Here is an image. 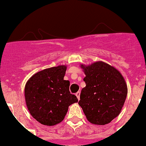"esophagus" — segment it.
I'll use <instances>...</instances> for the list:
<instances>
[{
    "instance_id": "esophagus-1",
    "label": "esophagus",
    "mask_w": 146,
    "mask_h": 146,
    "mask_svg": "<svg viewBox=\"0 0 146 146\" xmlns=\"http://www.w3.org/2000/svg\"><path fill=\"white\" fill-rule=\"evenodd\" d=\"M76 96H77V98H78V100H80V92H78L77 93H76Z\"/></svg>"
}]
</instances>
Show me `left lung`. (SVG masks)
Listing matches in <instances>:
<instances>
[{"instance_id": "1", "label": "left lung", "mask_w": 146, "mask_h": 146, "mask_svg": "<svg viewBox=\"0 0 146 146\" xmlns=\"http://www.w3.org/2000/svg\"><path fill=\"white\" fill-rule=\"evenodd\" d=\"M86 77V87L78 102L87 119L95 125H106L119 114L128 88L120 72L108 63L98 61L80 65Z\"/></svg>"}]
</instances>
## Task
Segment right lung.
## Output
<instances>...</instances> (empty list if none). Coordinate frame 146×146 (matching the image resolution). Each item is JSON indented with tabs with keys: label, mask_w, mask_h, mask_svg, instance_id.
I'll return each instance as SVG.
<instances>
[{
	"label": "right lung",
	"mask_w": 146,
	"mask_h": 146,
	"mask_svg": "<svg viewBox=\"0 0 146 146\" xmlns=\"http://www.w3.org/2000/svg\"><path fill=\"white\" fill-rule=\"evenodd\" d=\"M66 66L46 68L32 75L25 86V100L31 115L45 125H54L64 119L68 106L78 101L63 80Z\"/></svg>",
	"instance_id": "1"
}]
</instances>
